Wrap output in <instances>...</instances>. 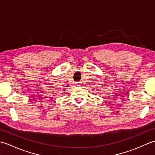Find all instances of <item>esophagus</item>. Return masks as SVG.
<instances>
[{
  "mask_svg": "<svg viewBox=\"0 0 155 155\" xmlns=\"http://www.w3.org/2000/svg\"><path fill=\"white\" fill-rule=\"evenodd\" d=\"M81 83H80V82H76V83H75V85H76V86H77V87H79V86H81Z\"/></svg>",
  "mask_w": 155,
  "mask_h": 155,
  "instance_id": "34e87169",
  "label": "esophagus"
}]
</instances>
